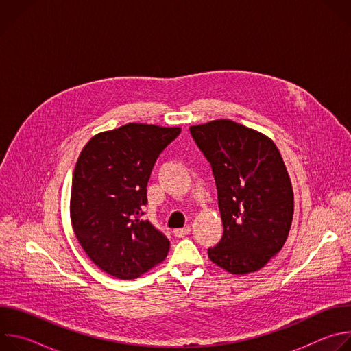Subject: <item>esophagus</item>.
Here are the masks:
<instances>
[{"instance_id": "esophagus-1", "label": "esophagus", "mask_w": 351, "mask_h": 351, "mask_svg": "<svg viewBox=\"0 0 351 351\" xmlns=\"http://www.w3.org/2000/svg\"><path fill=\"white\" fill-rule=\"evenodd\" d=\"M190 230H191L190 226H184V228H180V229H175L173 233H175L176 237H184L186 234L190 233Z\"/></svg>"}]
</instances>
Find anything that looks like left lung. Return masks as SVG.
Returning <instances> with one entry per match:
<instances>
[{"mask_svg": "<svg viewBox=\"0 0 351 351\" xmlns=\"http://www.w3.org/2000/svg\"><path fill=\"white\" fill-rule=\"evenodd\" d=\"M190 133L211 164L223 223L208 257L233 275L256 272L280 252L293 219V187L279 149L230 119L190 126Z\"/></svg>", "mask_w": 351, "mask_h": 351, "instance_id": "8db88e82", "label": "left lung"}]
</instances>
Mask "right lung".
I'll return each instance as SVG.
<instances>
[{"label": "right lung", "mask_w": 351, "mask_h": 351, "mask_svg": "<svg viewBox=\"0 0 351 351\" xmlns=\"http://www.w3.org/2000/svg\"><path fill=\"white\" fill-rule=\"evenodd\" d=\"M180 128L128 123L98 133L77 158L71 191L73 232L104 272L136 279L162 263L169 240L143 218L147 183Z\"/></svg>", "instance_id": "1"}]
</instances>
